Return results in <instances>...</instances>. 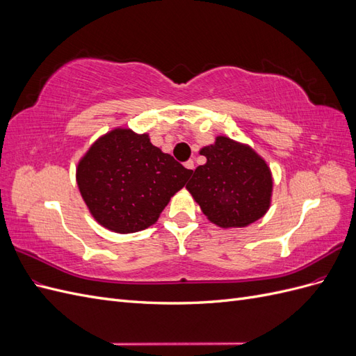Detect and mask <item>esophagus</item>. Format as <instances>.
Returning <instances> with one entry per match:
<instances>
[{
    "instance_id": "34e87169",
    "label": "esophagus",
    "mask_w": 356,
    "mask_h": 356,
    "mask_svg": "<svg viewBox=\"0 0 356 356\" xmlns=\"http://www.w3.org/2000/svg\"><path fill=\"white\" fill-rule=\"evenodd\" d=\"M184 166H186L190 172H193V170H195V161H193V160H187L186 163H184Z\"/></svg>"
}]
</instances>
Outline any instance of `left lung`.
<instances>
[{
    "instance_id": "8db88e82",
    "label": "left lung",
    "mask_w": 356,
    "mask_h": 356,
    "mask_svg": "<svg viewBox=\"0 0 356 356\" xmlns=\"http://www.w3.org/2000/svg\"><path fill=\"white\" fill-rule=\"evenodd\" d=\"M207 163L196 168L187 190L208 220L222 229L246 227L270 207L273 179L252 148L218 136L200 149Z\"/></svg>"
}]
</instances>
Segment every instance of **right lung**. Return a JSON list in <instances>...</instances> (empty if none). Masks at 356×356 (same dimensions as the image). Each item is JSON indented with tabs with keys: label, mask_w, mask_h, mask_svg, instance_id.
I'll list each match as a JSON object with an SVG mask.
<instances>
[{
	"label": "right lung",
	"mask_w": 356,
	"mask_h": 356,
	"mask_svg": "<svg viewBox=\"0 0 356 356\" xmlns=\"http://www.w3.org/2000/svg\"><path fill=\"white\" fill-rule=\"evenodd\" d=\"M191 172L149 143L147 134L114 129L99 138L77 168L86 204L105 229L135 233L154 224Z\"/></svg>",
	"instance_id": "add662e5"
}]
</instances>
